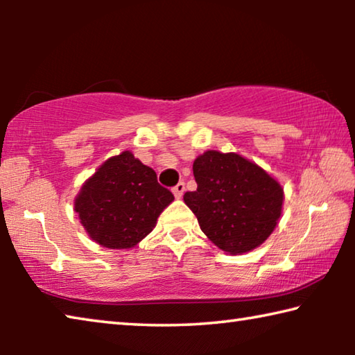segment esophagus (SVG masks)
<instances>
[{"instance_id": "34e87169", "label": "esophagus", "mask_w": 355, "mask_h": 355, "mask_svg": "<svg viewBox=\"0 0 355 355\" xmlns=\"http://www.w3.org/2000/svg\"><path fill=\"white\" fill-rule=\"evenodd\" d=\"M184 194V183L180 182L175 188H173V196H175V199H182Z\"/></svg>"}]
</instances>
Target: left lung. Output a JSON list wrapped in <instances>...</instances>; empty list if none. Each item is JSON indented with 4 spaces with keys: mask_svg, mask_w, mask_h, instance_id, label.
I'll list each match as a JSON object with an SVG mask.
<instances>
[{
    "mask_svg": "<svg viewBox=\"0 0 355 355\" xmlns=\"http://www.w3.org/2000/svg\"><path fill=\"white\" fill-rule=\"evenodd\" d=\"M197 189L183 200L202 232L230 255L261 245L277 227L284 188L272 175L238 153L207 150L192 164Z\"/></svg>",
    "mask_w": 355,
    "mask_h": 355,
    "instance_id": "obj_1",
    "label": "left lung"
}]
</instances>
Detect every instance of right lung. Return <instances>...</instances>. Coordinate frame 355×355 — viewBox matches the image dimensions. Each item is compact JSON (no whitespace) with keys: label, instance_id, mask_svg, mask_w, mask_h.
Segmentation results:
<instances>
[{"label":"right lung","instance_id":"obj_1","mask_svg":"<svg viewBox=\"0 0 355 355\" xmlns=\"http://www.w3.org/2000/svg\"><path fill=\"white\" fill-rule=\"evenodd\" d=\"M173 202L156 172L130 150L107 158L83 183L73 208L89 238L107 249H131Z\"/></svg>","mask_w":355,"mask_h":355}]
</instances>
